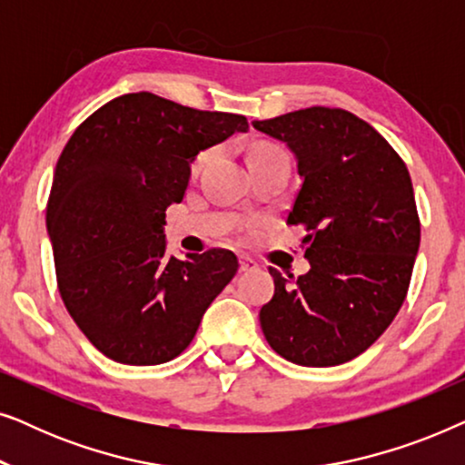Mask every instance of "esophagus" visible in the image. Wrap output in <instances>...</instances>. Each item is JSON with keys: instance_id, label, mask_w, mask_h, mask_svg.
Returning <instances> with one entry per match:
<instances>
[{"instance_id": "34e87169", "label": "esophagus", "mask_w": 465, "mask_h": 465, "mask_svg": "<svg viewBox=\"0 0 465 465\" xmlns=\"http://www.w3.org/2000/svg\"><path fill=\"white\" fill-rule=\"evenodd\" d=\"M256 269H258L256 260H252L250 256H241L239 258V271L241 272H250V271H256Z\"/></svg>"}]
</instances>
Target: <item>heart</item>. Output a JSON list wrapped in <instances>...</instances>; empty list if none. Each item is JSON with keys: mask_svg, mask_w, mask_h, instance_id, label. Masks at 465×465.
<instances>
[{"mask_svg": "<svg viewBox=\"0 0 465 465\" xmlns=\"http://www.w3.org/2000/svg\"><path fill=\"white\" fill-rule=\"evenodd\" d=\"M277 150H279V148H275V145H266V143H262V145H256V148H253V152H277ZM207 158H209L207 152H203V154L196 156V161H194V169H201L203 164H205Z\"/></svg>", "mask_w": 465, "mask_h": 465, "instance_id": "b5f03b06", "label": "heart"}]
</instances>
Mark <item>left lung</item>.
<instances>
[{"label":"left lung","instance_id":"8db88e82","mask_svg":"<svg viewBox=\"0 0 465 465\" xmlns=\"http://www.w3.org/2000/svg\"><path fill=\"white\" fill-rule=\"evenodd\" d=\"M253 129L294 152L301 190L288 224L307 228L301 277L275 279L260 309L269 345L298 366H339L364 353L402 307L419 252L415 193L396 150L351 112L307 107Z\"/></svg>","mask_w":465,"mask_h":465}]
</instances>
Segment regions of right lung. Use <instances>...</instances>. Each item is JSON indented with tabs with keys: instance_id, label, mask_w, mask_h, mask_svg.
Returning a JSON list of instances; mask_svg holds the SVG:
<instances>
[{
	"instance_id": "add662e5",
	"label": "right lung",
	"mask_w": 465,
	"mask_h": 465,
	"mask_svg": "<svg viewBox=\"0 0 465 465\" xmlns=\"http://www.w3.org/2000/svg\"><path fill=\"white\" fill-rule=\"evenodd\" d=\"M247 129L239 114L129 93L69 137L46 207L56 283L69 315L110 360L177 358L237 275L228 250L167 256L164 212L183 199L196 154Z\"/></svg>"
}]
</instances>
